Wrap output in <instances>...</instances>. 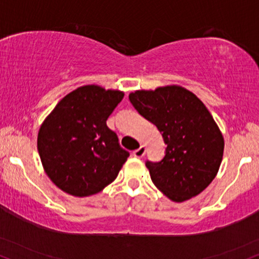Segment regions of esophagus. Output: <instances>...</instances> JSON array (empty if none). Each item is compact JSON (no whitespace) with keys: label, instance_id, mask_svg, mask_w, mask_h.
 I'll return each mask as SVG.
<instances>
[{"label":"esophagus","instance_id":"obj_1","mask_svg":"<svg viewBox=\"0 0 259 259\" xmlns=\"http://www.w3.org/2000/svg\"><path fill=\"white\" fill-rule=\"evenodd\" d=\"M144 154H145V146L144 145H140L138 149L133 151V156H135V157H138V158L143 157Z\"/></svg>","mask_w":259,"mask_h":259}]
</instances>
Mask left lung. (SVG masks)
I'll use <instances>...</instances> for the list:
<instances>
[{
  "label": "left lung",
  "mask_w": 259,
  "mask_h": 259,
  "mask_svg": "<svg viewBox=\"0 0 259 259\" xmlns=\"http://www.w3.org/2000/svg\"><path fill=\"white\" fill-rule=\"evenodd\" d=\"M128 98L167 145L161 161L145 163L155 186L177 203L205 190L219 171L225 140L203 102L178 85L139 90Z\"/></svg>",
  "instance_id": "left-lung-1"
}]
</instances>
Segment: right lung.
Here are the masks:
<instances>
[{
    "label": "right lung",
    "instance_id": "1",
    "mask_svg": "<svg viewBox=\"0 0 259 259\" xmlns=\"http://www.w3.org/2000/svg\"><path fill=\"white\" fill-rule=\"evenodd\" d=\"M123 92L98 85L78 88L62 98L38 132L44 170L63 192L88 197L113 183L130 152L107 120Z\"/></svg>",
    "mask_w": 259,
    "mask_h": 259
}]
</instances>
